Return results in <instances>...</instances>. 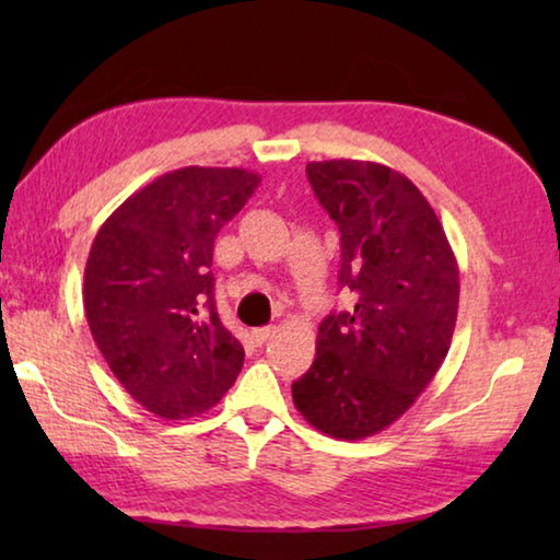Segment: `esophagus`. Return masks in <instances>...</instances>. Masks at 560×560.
<instances>
[{"mask_svg":"<svg viewBox=\"0 0 560 560\" xmlns=\"http://www.w3.org/2000/svg\"><path fill=\"white\" fill-rule=\"evenodd\" d=\"M273 336H277V328H273V326H264V328H254V330H252V340H254V343H257V346L267 343V340L273 338Z\"/></svg>","mask_w":560,"mask_h":560,"instance_id":"34e87169","label":"esophagus"}]
</instances>
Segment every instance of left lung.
I'll return each instance as SVG.
<instances>
[{
    "mask_svg": "<svg viewBox=\"0 0 560 560\" xmlns=\"http://www.w3.org/2000/svg\"><path fill=\"white\" fill-rule=\"evenodd\" d=\"M306 175L338 224V283L355 306L318 326L293 405L328 438L365 440L410 410L447 358L459 267L432 205L397 170L340 158Z\"/></svg>",
    "mask_w": 560,
    "mask_h": 560,
    "instance_id": "left-lung-1",
    "label": "left lung"
}]
</instances>
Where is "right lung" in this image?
Listing matches in <instances>:
<instances>
[{"instance_id": "obj_1", "label": "right lung", "mask_w": 560, "mask_h": 560, "mask_svg": "<svg viewBox=\"0 0 560 560\" xmlns=\"http://www.w3.org/2000/svg\"><path fill=\"white\" fill-rule=\"evenodd\" d=\"M261 183L242 167H179L140 187L93 240L83 308L110 373L163 420L222 400L244 348L214 311L212 249Z\"/></svg>"}]
</instances>
